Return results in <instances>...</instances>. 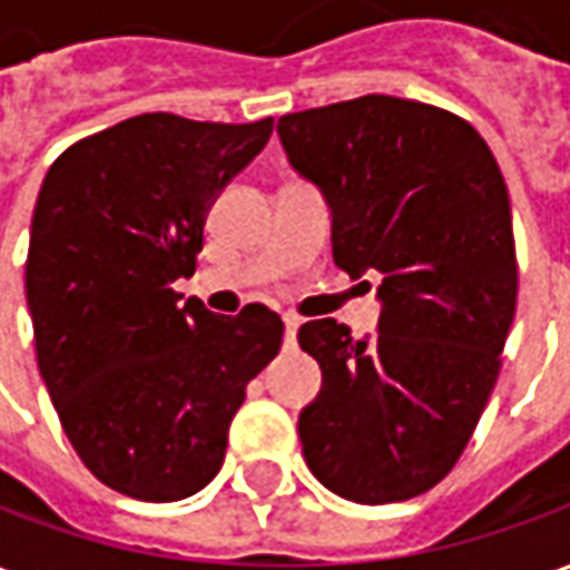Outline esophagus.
<instances>
[{"label":"esophagus","instance_id":"34e87169","mask_svg":"<svg viewBox=\"0 0 570 570\" xmlns=\"http://www.w3.org/2000/svg\"><path fill=\"white\" fill-rule=\"evenodd\" d=\"M298 317L296 314H284V326H286V345H293L296 342V333H298Z\"/></svg>","mask_w":570,"mask_h":570}]
</instances>
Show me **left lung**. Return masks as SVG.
<instances>
[{"mask_svg": "<svg viewBox=\"0 0 570 570\" xmlns=\"http://www.w3.org/2000/svg\"><path fill=\"white\" fill-rule=\"evenodd\" d=\"M277 134L333 210L335 265L382 281L379 338L335 321L298 330L323 372L298 415L305 461L354 503L419 498L464 454L513 326L501 167L470 121L387 94L289 112Z\"/></svg>", "mask_w": 570, "mask_h": 570, "instance_id": "8db88e82", "label": "left lung"}]
</instances>
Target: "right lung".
Listing matches in <instances>:
<instances>
[{
    "label": "right lung",
    "mask_w": 570,
    "mask_h": 570,
    "mask_svg": "<svg viewBox=\"0 0 570 570\" xmlns=\"http://www.w3.org/2000/svg\"><path fill=\"white\" fill-rule=\"evenodd\" d=\"M142 112L72 142L45 176L27 253L36 360L81 464L109 489L183 501L223 466L247 384L281 351L265 305L179 302L207 210L272 137Z\"/></svg>",
    "instance_id": "1"
}]
</instances>
